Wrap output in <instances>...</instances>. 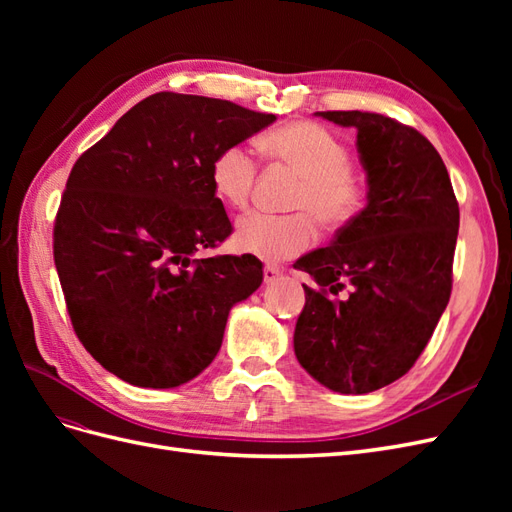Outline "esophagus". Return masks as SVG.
Segmentation results:
<instances>
[{"label":"esophagus","mask_w":512,"mask_h":512,"mask_svg":"<svg viewBox=\"0 0 512 512\" xmlns=\"http://www.w3.org/2000/svg\"><path fill=\"white\" fill-rule=\"evenodd\" d=\"M282 275H284V273H282V269H280V267H277V265H271V262H267V265H265V282H267V284L277 282V280H280Z\"/></svg>","instance_id":"obj_1"}]
</instances>
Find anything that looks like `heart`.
I'll use <instances>...</instances> for the list:
<instances>
[{
  "instance_id": "obj_1",
  "label": "heart",
  "mask_w": 512,
  "mask_h": 512,
  "mask_svg": "<svg viewBox=\"0 0 512 512\" xmlns=\"http://www.w3.org/2000/svg\"><path fill=\"white\" fill-rule=\"evenodd\" d=\"M258 149L303 177L292 198L290 215L250 213L239 220L235 245L260 258H290L309 250L318 239L316 220L329 230L356 218L365 200V181L350 166L342 138L312 121H294L267 132ZM258 175L256 160L243 145L224 147L211 164V185L232 209L250 205Z\"/></svg>"
}]
</instances>
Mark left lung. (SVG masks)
<instances>
[{
    "label": "left lung",
    "instance_id": "1",
    "mask_svg": "<svg viewBox=\"0 0 512 512\" xmlns=\"http://www.w3.org/2000/svg\"><path fill=\"white\" fill-rule=\"evenodd\" d=\"M316 115L356 128L367 205L294 265L318 284H303L294 354L327 389L363 395L408 374L431 339L451 299L459 205L421 132L378 113Z\"/></svg>",
    "mask_w": 512,
    "mask_h": 512
}]
</instances>
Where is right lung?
I'll use <instances>...</instances> for the list:
<instances>
[{"label":"right lung","mask_w":512,"mask_h":512,"mask_svg":"<svg viewBox=\"0 0 512 512\" xmlns=\"http://www.w3.org/2000/svg\"><path fill=\"white\" fill-rule=\"evenodd\" d=\"M275 115L162 91L132 106L72 166L53 230L55 267L85 350L143 389L211 365L230 307L262 284L256 256L196 258L230 235L211 164Z\"/></svg>","instance_id":"1"}]
</instances>
